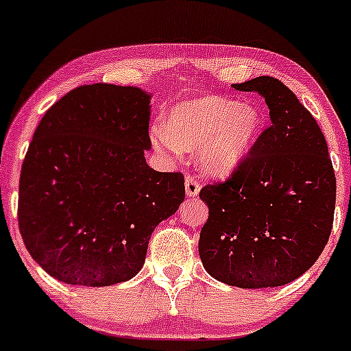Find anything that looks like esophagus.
Returning a JSON list of instances; mask_svg holds the SVG:
<instances>
[{
	"label": "esophagus",
	"mask_w": 351,
	"mask_h": 351,
	"mask_svg": "<svg viewBox=\"0 0 351 351\" xmlns=\"http://www.w3.org/2000/svg\"><path fill=\"white\" fill-rule=\"evenodd\" d=\"M184 189H186L188 198H196L199 195V183L195 176H188L186 181H184Z\"/></svg>",
	"instance_id": "esophagus-1"
}]
</instances>
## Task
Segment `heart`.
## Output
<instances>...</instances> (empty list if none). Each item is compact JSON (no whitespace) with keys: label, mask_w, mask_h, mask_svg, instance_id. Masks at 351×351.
<instances>
[{"label":"heart","mask_w":351,"mask_h":351,"mask_svg":"<svg viewBox=\"0 0 351 351\" xmlns=\"http://www.w3.org/2000/svg\"><path fill=\"white\" fill-rule=\"evenodd\" d=\"M263 127L264 117L256 106L206 95L173 107L167 125H155L150 138L156 150L171 156L198 147L201 167L226 176L249 155Z\"/></svg>","instance_id":"1"}]
</instances>
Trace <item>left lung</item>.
Masks as SVG:
<instances>
[{
  "label": "left lung",
  "instance_id": "obj_1",
  "mask_svg": "<svg viewBox=\"0 0 351 351\" xmlns=\"http://www.w3.org/2000/svg\"><path fill=\"white\" fill-rule=\"evenodd\" d=\"M232 87L264 97L271 127L224 183L199 191L209 208L199 257L232 287H279L307 272L327 244L335 173L320 127L291 88L271 75Z\"/></svg>",
  "mask_w": 351,
  "mask_h": 351
}]
</instances>
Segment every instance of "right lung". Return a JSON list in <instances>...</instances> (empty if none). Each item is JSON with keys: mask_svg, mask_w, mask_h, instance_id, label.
Returning <instances> with one entry per match:
<instances>
[{"mask_svg": "<svg viewBox=\"0 0 351 351\" xmlns=\"http://www.w3.org/2000/svg\"><path fill=\"white\" fill-rule=\"evenodd\" d=\"M152 95L92 84L36 128L19 178L18 221L31 257L71 285L106 287L143 267L148 241L184 199L181 173L147 165Z\"/></svg>", "mask_w": 351, "mask_h": 351, "instance_id": "right-lung-1", "label": "right lung"}]
</instances>
